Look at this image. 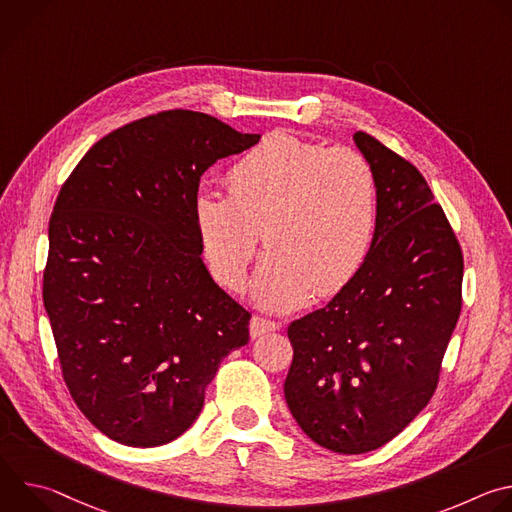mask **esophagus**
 <instances>
[{
  "label": "esophagus",
  "instance_id": "esophagus-1",
  "mask_svg": "<svg viewBox=\"0 0 512 512\" xmlns=\"http://www.w3.org/2000/svg\"><path fill=\"white\" fill-rule=\"evenodd\" d=\"M277 328H279V324L275 320H269V318H263V316H253L251 324H249V332H251L253 338H259L263 334L275 332Z\"/></svg>",
  "mask_w": 512,
  "mask_h": 512
}]
</instances>
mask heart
I'll use <instances>...</instances> for the list:
<instances>
[{"mask_svg": "<svg viewBox=\"0 0 512 512\" xmlns=\"http://www.w3.org/2000/svg\"><path fill=\"white\" fill-rule=\"evenodd\" d=\"M229 194L202 188L192 221L214 279L241 289L257 253L255 298L271 310L298 308L314 294L342 291L367 263L379 225L371 162L350 148H326L269 133L227 172Z\"/></svg>", "mask_w": 512, "mask_h": 512, "instance_id": "obj_1", "label": "heart"}]
</instances>
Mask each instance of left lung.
<instances>
[{"label": "left lung", "mask_w": 512, "mask_h": 512, "mask_svg": "<svg viewBox=\"0 0 512 512\" xmlns=\"http://www.w3.org/2000/svg\"><path fill=\"white\" fill-rule=\"evenodd\" d=\"M354 141L375 170L379 225L356 277L294 320L285 401L308 437L338 454L373 452L433 397L462 310L464 255L421 172L377 137Z\"/></svg>", "instance_id": "obj_1"}]
</instances>
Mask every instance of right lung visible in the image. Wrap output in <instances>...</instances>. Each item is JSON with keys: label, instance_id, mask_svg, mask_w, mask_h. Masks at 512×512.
I'll return each instance as SVG.
<instances>
[{"label": "right lung", "instance_id": "1", "mask_svg": "<svg viewBox=\"0 0 512 512\" xmlns=\"http://www.w3.org/2000/svg\"><path fill=\"white\" fill-rule=\"evenodd\" d=\"M261 139L206 113L131 121L83 156L48 225L42 298L62 379L85 417L131 448L164 446L204 407L251 314L200 257V176Z\"/></svg>", "mask_w": 512, "mask_h": 512}]
</instances>
